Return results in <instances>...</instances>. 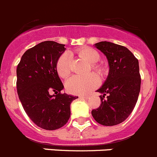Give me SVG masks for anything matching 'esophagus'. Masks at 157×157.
<instances>
[{"label":"esophagus","instance_id":"34e87169","mask_svg":"<svg viewBox=\"0 0 157 157\" xmlns=\"http://www.w3.org/2000/svg\"><path fill=\"white\" fill-rule=\"evenodd\" d=\"M79 98H80V99H88V96H87V95H80V96H79Z\"/></svg>","mask_w":157,"mask_h":157}]
</instances>
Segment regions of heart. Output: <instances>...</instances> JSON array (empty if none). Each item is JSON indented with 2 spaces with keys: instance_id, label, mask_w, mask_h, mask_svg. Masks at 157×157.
Segmentation results:
<instances>
[{
  "instance_id": "b5f03b06",
  "label": "heart",
  "mask_w": 157,
  "mask_h": 157,
  "mask_svg": "<svg viewBox=\"0 0 157 157\" xmlns=\"http://www.w3.org/2000/svg\"><path fill=\"white\" fill-rule=\"evenodd\" d=\"M79 55L85 59L88 63L92 64V67L99 74L102 75L104 73V68L101 65H96L99 62L100 55L93 48L84 46L77 50ZM71 63L72 59L69 54H62L58 58L56 70L58 76L62 78L67 77L71 73ZM99 84V77L95 74H89L87 76H73L65 82V88L67 92L73 95H86L92 90L97 88Z\"/></svg>"
}]
</instances>
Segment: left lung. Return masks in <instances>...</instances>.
<instances>
[{"label":"left lung","instance_id":"8db88e82","mask_svg":"<svg viewBox=\"0 0 157 157\" xmlns=\"http://www.w3.org/2000/svg\"><path fill=\"white\" fill-rule=\"evenodd\" d=\"M95 46L107 57L109 73L103 86L96 91L102 94L101 104L92 110V117L103 126H115L129 117L138 99L141 89L138 60L126 47L115 43L104 41Z\"/></svg>","mask_w":157,"mask_h":157}]
</instances>
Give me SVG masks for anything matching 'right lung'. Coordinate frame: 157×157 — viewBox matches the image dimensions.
Wrapping results in <instances>:
<instances>
[{
  "instance_id": "obj_1",
  "label": "right lung",
  "mask_w": 157,
  "mask_h": 157,
  "mask_svg": "<svg viewBox=\"0 0 157 157\" xmlns=\"http://www.w3.org/2000/svg\"><path fill=\"white\" fill-rule=\"evenodd\" d=\"M65 45L45 41L23 54L16 69L19 99L31 121L39 127L54 130L70 118V104L78 96L62 94L64 88L56 70ZM54 91L57 95H50Z\"/></svg>"
}]
</instances>
